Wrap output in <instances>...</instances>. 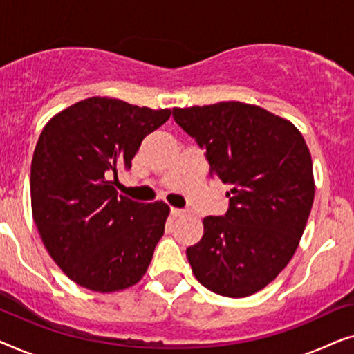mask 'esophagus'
I'll list each match as a JSON object with an SVG mask.
<instances>
[{
    "mask_svg": "<svg viewBox=\"0 0 354 354\" xmlns=\"http://www.w3.org/2000/svg\"><path fill=\"white\" fill-rule=\"evenodd\" d=\"M171 214L174 217H180V216H185L187 211L185 209H178V207H171Z\"/></svg>",
    "mask_w": 354,
    "mask_h": 354,
    "instance_id": "34e87169",
    "label": "esophagus"
}]
</instances>
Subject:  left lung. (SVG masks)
I'll return each mask as SVG.
<instances>
[{"label":"left lung","mask_w":354,"mask_h":354,"mask_svg":"<svg viewBox=\"0 0 354 354\" xmlns=\"http://www.w3.org/2000/svg\"><path fill=\"white\" fill-rule=\"evenodd\" d=\"M172 118L205 149L211 177L232 185L229 209L203 219L188 263L211 292L250 297L288 264L306 227L314 201L306 142L292 122L239 101L174 108Z\"/></svg>","instance_id":"obj_1"}]
</instances>
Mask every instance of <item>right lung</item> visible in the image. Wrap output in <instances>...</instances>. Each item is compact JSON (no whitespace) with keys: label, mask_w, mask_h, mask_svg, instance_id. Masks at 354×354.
Returning a JSON list of instances; mask_svg holds the SVG:
<instances>
[{"label":"right lung","mask_w":354,"mask_h":354,"mask_svg":"<svg viewBox=\"0 0 354 354\" xmlns=\"http://www.w3.org/2000/svg\"><path fill=\"white\" fill-rule=\"evenodd\" d=\"M169 109L86 98L45 125L30 167L32 212L43 245L77 285L109 293L147 272L169 206L119 195L112 176L129 171L143 138Z\"/></svg>","instance_id":"1"}]
</instances>
